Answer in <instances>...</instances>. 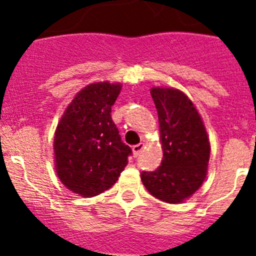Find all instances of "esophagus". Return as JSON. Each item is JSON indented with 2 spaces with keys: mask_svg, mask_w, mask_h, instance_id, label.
<instances>
[{
  "mask_svg": "<svg viewBox=\"0 0 256 256\" xmlns=\"http://www.w3.org/2000/svg\"><path fill=\"white\" fill-rule=\"evenodd\" d=\"M142 150H144V144H134L132 148V151H133V155L137 158V156L140 155V154L142 152Z\"/></svg>",
  "mask_w": 256,
  "mask_h": 256,
  "instance_id": "esophagus-1",
  "label": "esophagus"
}]
</instances>
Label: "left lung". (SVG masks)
I'll list each match as a JSON object with an SVG mask.
<instances>
[{"mask_svg":"<svg viewBox=\"0 0 256 256\" xmlns=\"http://www.w3.org/2000/svg\"><path fill=\"white\" fill-rule=\"evenodd\" d=\"M162 146V165L142 172L141 180L151 195L177 204L198 191L206 176L210 144L198 110L183 92L152 88Z\"/></svg>","mask_w":256,"mask_h":256,"instance_id":"1","label":"left lung"}]
</instances>
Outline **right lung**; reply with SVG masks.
<instances>
[{"instance_id":"right-lung-1","label":"right lung","mask_w":256,"mask_h":256,"mask_svg":"<svg viewBox=\"0 0 256 256\" xmlns=\"http://www.w3.org/2000/svg\"><path fill=\"white\" fill-rule=\"evenodd\" d=\"M120 84L84 87L68 106L55 133L56 172L70 191L84 198L106 191L128 164L132 150L120 138L112 106Z\"/></svg>"}]
</instances>
